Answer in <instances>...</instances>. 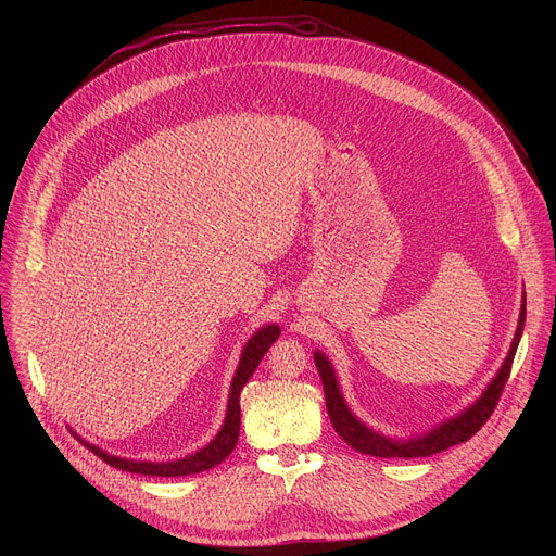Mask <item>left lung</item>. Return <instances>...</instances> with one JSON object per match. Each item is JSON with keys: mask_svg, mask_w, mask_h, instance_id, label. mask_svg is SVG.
<instances>
[{"mask_svg": "<svg viewBox=\"0 0 556 556\" xmlns=\"http://www.w3.org/2000/svg\"><path fill=\"white\" fill-rule=\"evenodd\" d=\"M523 324H526V299L521 303L519 324H517V332H515L513 345L508 350V356L480 399L475 401L468 409L457 414L455 418H448V420L440 422L435 429H431L429 433H422V435H416L409 440H393V438L376 433L374 429L363 425L345 405L343 393L339 389L337 374H334L328 356L324 352H314V363H316V369H319V376L324 382L326 407H328L332 427L352 448H356L365 455H374V457H401V459L427 457V455H435L440 451H446L448 446L470 440L486 425V420L491 418V414L497 407L502 389L510 376V367H513V358H515L521 332H523Z\"/></svg>", "mask_w": 556, "mask_h": 556, "instance_id": "1", "label": "left lung"}]
</instances>
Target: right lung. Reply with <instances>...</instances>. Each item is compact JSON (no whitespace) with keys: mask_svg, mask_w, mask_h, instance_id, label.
Returning a JSON list of instances; mask_svg holds the SVG:
<instances>
[{"mask_svg":"<svg viewBox=\"0 0 556 556\" xmlns=\"http://www.w3.org/2000/svg\"><path fill=\"white\" fill-rule=\"evenodd\" d=\"M281 330L275 324L264 326L262 330H257L251 341L244 345L242 350V358L240 365H237V371L232 376L230 382V393H228V407H226V418L222 429L217 431V435L200 451L182 457V459H174V462H136V459H125V457H116L110 455L105 451H101L99 446L81 440V444H86L94 455H99L103 462H108L114 468L127 470V472H138V475H149V478H185V475H195L202 470H208L213 466H217L219 462H224L237 440H240V425H242V412H240V393L244 389V384L249 382V378L253 376V371L257 369L260 361L264 358V354L268 352V348L279 339Z\"/></svg>","mask_w":556,"mask_h":556,"instance_id":"right-lung-1","label":"right lung"}]
</instances>
